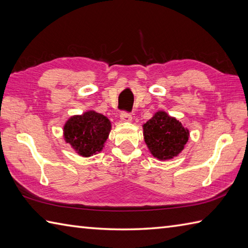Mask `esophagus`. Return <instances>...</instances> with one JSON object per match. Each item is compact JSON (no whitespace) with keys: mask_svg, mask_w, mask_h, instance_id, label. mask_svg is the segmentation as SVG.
I'll use <instances>...</instances> for the list:
<instances>
[{"mask_svg":"<svg viewBox=\"0 0 248 248\" xmlns=\"http://www.w3.org/2000/svg\"><path fill=\"white\" fill-rule=\"evenodd\" d=\"M120 119L123 121V122H130L131 120H133V117H131V114L127 111H122L120 114Z\"/></svg>","mask_w":248,"mask_h":248,"instance_id":"obj_1","label":"esophagus"}]
</instances>
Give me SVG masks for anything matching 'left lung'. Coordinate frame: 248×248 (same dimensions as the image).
Here are the masks:
<instances>
[{
  "label": "left lung",
  "mask_w": 248,
  "mask_h": 248,
  "mask_svg": "<svg viewBox=\"0 0 248 248\" xmlns=\"http://www.w3.org/2000/svg\"><path fill=\"white\" fill-rule=\"evenodd\" d=\"M143 136L154 157L166 160L182 152L188 141L189 131L176 119L158 111L143 125Z\"/></svg>",
  "instance_id": "obj_1"
}]
</instances>
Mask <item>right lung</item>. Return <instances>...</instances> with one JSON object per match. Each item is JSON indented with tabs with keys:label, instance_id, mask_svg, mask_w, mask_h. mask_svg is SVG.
<instances>
[{
	"label": "right lung",
	"instance_id": "obj_1",
	"mask_svg": "<svg viewBox=\"0 0 248 248\" xmlns=\"http://www.w3.org/2000/svg\"><path fill=\"white\" fill-rule=\"evenodd\" d=\"M111 129L110 121L105 115L88 111L70 118L64 126V138L84 157L103 150Z\"/></svg>",
	"mask_w": 248,
	"mask_h": 248
}]
</instances>
